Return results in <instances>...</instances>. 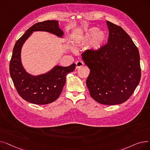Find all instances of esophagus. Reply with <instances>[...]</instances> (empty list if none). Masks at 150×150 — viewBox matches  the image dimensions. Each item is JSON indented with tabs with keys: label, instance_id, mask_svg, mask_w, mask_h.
Returning <instances> with one entry per match:
<instances>
[{
	"label": "esophagus",
	"instance_id": "esophagus-1",
	"mask_svg": "<svg viewBox=\"0 0 150 150\" xmlns=\"http://www.w3.org/2000/svg\"><path fill=\"white\" fill-rule=\"evenodd\" d=\"M84 64V63L81 61H78L76 62V69H78L79 67L83 66Z\"/></svg>",
	"mask_w": 150,
	"mask_h": 150
}]
</instances>
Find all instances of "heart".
I'll use <instances>...</instances> for the list:
<instances>
[{"mask_svg": "<svg viewBox=\"0 0 150 150\" xmlns=\"http://www.w3.org/2000/svg\"><path fill=\"white\" fill-rule=\"evenodd\" d=\"M106 38L104 31H100L98 27H91L84 33L78 36L75 40L76 45L90 44L91 49L94 52H99L103 47Z\"/></svg>", "mask_w": 150, "mask_h": 150, "instance_id": "heart-1", "label": "heart"}]
</instances>
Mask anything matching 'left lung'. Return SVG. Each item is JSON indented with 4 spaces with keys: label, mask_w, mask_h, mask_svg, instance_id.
Listing matches in <instances>:
<instances>
[{
    "label": "left lung",
    "mask_w": 150,
    "mask_h": 150,
    "mask_svg": "<svg viewBox=\"0 0 150 150\" xmlns=\"http://www.w3.org/2000/svg\"><path fill=\"white\" fill-rule=\"evenodd\" d=\"M108 43L99 52L82 54L90 69L86 85L98 103L115 105L124 103L135 91L141 78L140 55L131 37L120 26L106 21Z\"/></svg>",
    "instance_id": "obj_1"
}]
</instances>
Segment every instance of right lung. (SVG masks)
<instances>
[{
    "mask_svg": "<svg viewBox=\"0 0 150 150\" xmlns=\"http://www.w3.org/2000/svg\"><path fill=\"white\" fill-rule=\"evenodd\" d=\"M46 31L62 38L63 31L57 21L38 22L28 28L16 42L10 62V74L19 95L27 101L36 105H47L56 100L66 83V76L75 69V64L68 67L57 65L49 72L39 75L28 74L21 61V49L33 31Z\"/></svg>",
    "mask_w": 150,
    "mask_h": 150,
    "instance_id": "1",
    "label": "right lung"
}]
</instances>
